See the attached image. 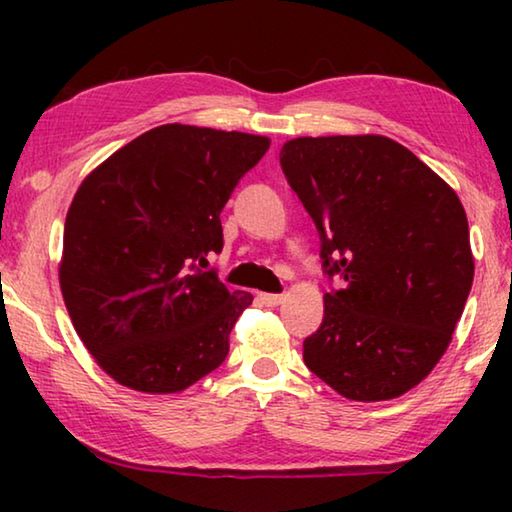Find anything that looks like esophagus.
Returning a JSON list of instances; mask_svg holds the SVG:
<instances>
[{
    "mask_svg": "<svg viewBox=\"0 0 512 512\" xmlns=\"http://www.w3.org/2000/svg\"><path fill=\"white\" fill-rule=\"evenodd\" d=\"M259 300H262L266 307H277L284 300V296H280V293H259Z\"/></svg>",
    "mask_w": 512,
    "mask_h": 512,
    "instance_id": "34e87169",
    "label": "esophagus"
}]
</instances>
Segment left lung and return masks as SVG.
<instances>
[{
    "label": "left lung",
    "mask_w": 512,
    "mask_h": 512,
    "mask_svg": "<svg viewBox=\"0 0 512 512\" xmlns=\"http://www.w3.org/2000/svg\"><path fill=\"white\" fill-rule=\"evenodd\" d=\"M280 164L320 235L325 316L302 359L357 402L400 397L443 357L474 280L461 201L384 135L298 137Z\"/></svg>",
    "instance_id": "left-lung-1"
}]
</instances>
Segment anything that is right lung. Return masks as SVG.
<instances>
[{"label": "right lung", "instance_id": "right-lung-1", "mask_svg": "<svg viewBox=\"0 0 512 512\" xmlns=\"http://www.w3.org/2000/svg\"><path fill=\"white\" fill-rule=\"evenodd\" d=\"M271 140L164 124L83 180L58 277L76 334L103 372L140 393H180L228 357L253 296L228 291L221 210Z\"/></svg>", "mask_w": 512, "mask_h": 512}]
</instances>
